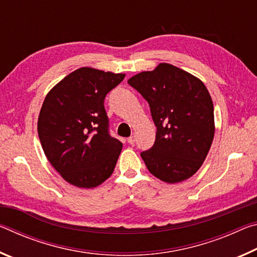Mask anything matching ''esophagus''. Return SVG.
<instances>
[{"label": "esophagus", "mask_w": 257, "mask_h": 257, "mask_svg": "<svg viewBox=\"0 0 257 257\" xmlns=\"http://www.w3.org/2000/svg\"><path fill=\"white\" fill-rule=\"evenodd\" d=\"M127 141H128V143H129L130 145H134L135 142H136V138H135V136H132V137H129Z\"/></svg>", "instance_id": "1"}]
</instances>
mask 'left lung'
Instances as JSON below:
<instances>
[{
  "mask_svg": "<svg viewBox=\"0 0 257 257\" xmlns=\"http://www.w3.org/2000/svg\"><path fill=\"white\" fill-rule=\"evenodd\" d=\"M128 84L149 102L156 125L154 145L141 153L149 171L168 184L188 179L202 167L214 137V107L205 85L169 63Z\"/></svg>",
  "mask_w": 257,
  "mask_h": 257,
  "instance_id": "8db88e82",
  "label": "left lung"
}]
</instances>
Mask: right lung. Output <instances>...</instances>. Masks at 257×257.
I'll return each mask as SVG.
<instances>
[{
	"instance_id": "right-lung-1",
	"label": "right lung",
	"mask_w": 257,
	"mask_h": 257,
	"mask_svg": "<svg viewBox=\"0 0 257 257\" xmlns=\"http://www.w3.org/2000/svg\"><path fill=\"white\" fill-rule=\"evenodd\" d=\"M124 76L79 68L46 95L38 137L52 167L69 184L94 188L113 173L122 143L108 133L104 99Z\"/></svg>"
}]
</instances>
